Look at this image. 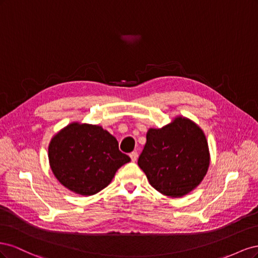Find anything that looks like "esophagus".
<instances>
[{
	"instance_id": "1",
	"label": "esophagus",
	"mask_w": 258,
	"mask_h": 258,
	"mask_svg": "<svg viewBox=\"0 0 258 258\" xmlns=\"http://www.w3.org/2000/svg\"><path fill=\"white\" fill-rule=\"evenodd\" d=\"M138 153L137 152H132L131 154H130V158H131V160L132 161H137L138 160Z\"/></svg>"
}]
</instances>
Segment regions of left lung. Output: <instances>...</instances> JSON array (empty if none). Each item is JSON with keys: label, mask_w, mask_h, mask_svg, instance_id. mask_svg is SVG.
<instances>
[{"label": "left lung", "mask_w": 258, "mask_h": 258, "mask_svg": "<svg viewBox=\"0 0 258 258\" xmlns=\"http://www.w3.org/2000/svg\"><path fill=\"white\" fill-rule=\"evenodd\" d=\"M210 159L204 130L179 115L162 128L147 130L146 144L138 165L156 190L179 198L204 181Z\"/></svg>", "instance_id": "obj_1"}]
</instances>
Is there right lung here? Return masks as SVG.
<instances>
[{"label":"right lung","mask_w":258,"mask_h":258,"mask_svg":"<svg viewBox=\"0 0 258 258\" xmlns=\"http://www.w3.org/2000/svg\"><path fill=\"white\" fill-rule=\"evenodd\" d=\"M48 160L54 177L69 190L92 196L104 189L130 158L101 126L73 121L51 138Z\"/></svg>","instance_id":"right-lung-1"}]
</instances>
